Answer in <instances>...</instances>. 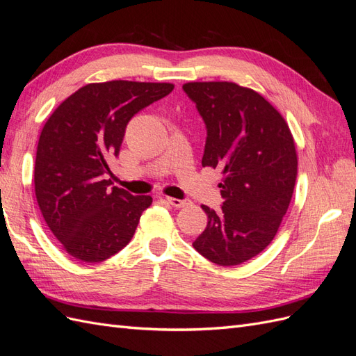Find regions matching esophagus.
<instances>
[{"instance_id": "34e87169", "label": "esophagus", "mask_w": 356, "mask_h": 356, "mask_svg": "<svg viewBox=\"0 0 356 356\" xmlns=\"http://www.w3.org/2000/svg\"><path fill=\"white\" fill-rule=\"evenodd\" d=\"M166 202L174 208H186L190 204V200H181V199H175V197H166Z\"/></svg>"}]
</instances>
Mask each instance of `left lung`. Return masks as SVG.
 Listing matches in <instances>:
<instances>
[{
  "label": "left lung",
  "mask_w": 356,
  "mask_h": 356,
  "mask_svg": "<svg viewBox=\"0 0 356 356\" xmlns=\"http://www.w3.org/2000/svg\"><path fill=\"white\" fill-rule=\"evenodd\" d=\"M196 104L207 144L202 166L221 170V211L202 204L208 225L193 242L218 266H238L273 241L293 197L297 152L282 114L260 93L233 81L182 86Z\"/></svg>",
  "instance_id": "left-lung-1"
}]
</instances>
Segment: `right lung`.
<instances>
[{"label": "right lung", "instance_id": "obj_1", "mask_svg": "<svg viewBox=\"0 0 356 356\" xmlns=\"http://www.w3.org/2000/svg\"><path fill=\"white\" fill-rule=\"evenodd\" d=\"M174 90L172 83L113 80L83 86L42 127L34 186L40 211L63 251L101 263L131 242L152 196H134L104 179L129 120Z\"/></svg>", "mask_w": 356, "mask_h": 356}]
</instances>
